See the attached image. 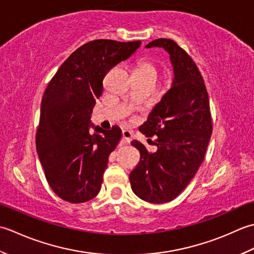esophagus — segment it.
I'll list each match as a JSON object with an SVG mask.
<instances>
[{
  "label": "esophagus",
  "mask_w": 254,
  "mask_h": 254,
  "mask_svg": "<svg viewBox=\"0 0 254 254\" xmlns=\"http://www.w3.org/2000/svg\"><path fill=\"white\" fill-rule=\"evenodd\" d=\"M123 140L126 143H130L132 140V133L129 130H123Z\"/></svg>",
  "instance_id": "esophagus-1"
}]
</instances>
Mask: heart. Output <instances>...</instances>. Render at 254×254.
<instances>
[{
	"label": "heart",
	"mask_w": 254,
	"mask_h": 254,
	"mask_svg": "<svg viewBox=\"0 0 254 254\" xmlns=\"http://www.w3.org/2000/svg\"><path fill=\"white\" fill-rule=\"evenodd\" d=\"M134 73L142 74V75H150V76H156L158 75V69L154 65L153 62L149 59H144L139 62Z\"/></svg>",
	"instance_id": "1"
}]
</instances>
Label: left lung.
<instances>
[{
	"label": "left lung",
	"mask_w": 254,
	"mask_h": 254,
	"mask_svg": "<svg viewBox=\"0 0 254 254\" xmlns=\"http://www.w3.org/2000/svg\"><path fill=\"white\" fill-rule=\"evenodd\" d=\"M163 48L170 55L173 80L139 130L158 136L157 151L149 153L141 142L131 146L140 161L129 180L139 198L152 204L168 203L189 185L203 162L213 131L209 98L195 62L175 41L159 38L146 48Z\"/></svg>",
	"instance_id": "1"
}]
</instances>
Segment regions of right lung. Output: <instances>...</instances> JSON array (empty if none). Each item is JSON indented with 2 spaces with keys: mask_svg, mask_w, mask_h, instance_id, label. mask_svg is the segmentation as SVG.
<instances>
[{
  "mask_svg": "<svg viewBox=\"0 0 254 254\" xmlns=\"http://www.w3.org/2000/svg\"><path fill=\"white\" fill-rule=\"evenodd\" d=\"M140 44L89 41L61 64L44 93L36 149L50 188L64 200L84 203L100 192L108 157L122 130L91 124L92 111L103 94L107 72L128 59Z\"/></svg>",
  "mask_w": 254,
  "mask_h": 254,
  "instance_id": "obj_1",
  "label": "right lung"
}]
</instances>
